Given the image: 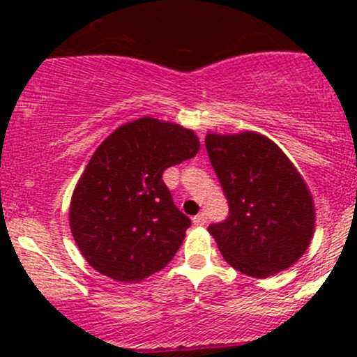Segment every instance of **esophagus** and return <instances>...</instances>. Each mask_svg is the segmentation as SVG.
<instances>
[{
  "instance_id": "obj_1",
  "label": "esophagus",
  "mask_w": 357,
  "mask_h": 357,
  "mask_svg": "<svg viewBox=\"0 0 357 357\" xmlns=\"http://www.w3.org/2000/svg\"><path fill=\"white\" fill-rule=\"evenodd\" d=\"M206 221H208L206 213H199V215H196L195 218H192V223H195L196 227H203V225H206Z\"/></svg>"
}]
</instances>
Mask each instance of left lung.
<instances>
[{
    "label": "left lung",
    "mask_w": 357,
    "mask_h": 357,
    "mask_svg": "<svg viewBox=\"0 0 357 357\" xmlns=\"http://www.w3.org/2000/svg\"><path fill=\"white\" fill-rule=\"evenodd\" d=\"M208 155L230 206L208 227L225 260L245 275L267 278L305 253L314 233L312 195L296 166L261 134L208 132Z\"/></svg>",
    "instance_id": "obj_1"
}]
</instances>
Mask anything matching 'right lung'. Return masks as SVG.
I'll return each mask as SVG.
<instances>
[{
  "label": "right lung",
  "instance_id": "obj_1",
  "mask_svg": "<svg viewBox=\"0 0 357 357\" xmlns=\"http://www.w3.org/2000/svg\"><path fill=\"white\" fill-rule=\"evenodd\" d=\"M198 151L191 129L153 117L117 127L97 147L70 203L73 240L97 272L132 284L173 260L191 220L162 173Z\"/></svg>",
  "mask_w": 357,
  "mask_h": 357
}]
</instances>
